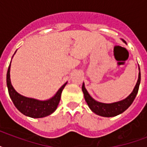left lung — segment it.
I'll list each match as a JSON object with an SVG mask.
<instances>
[{"label": "left lung", "instance_id": "1", "mask_svg": "<svg viewBox=\"0 0 147 147\" xmlns=\"http://www.w3.org/2000/svg\"><path fill=\"white\" fill-rule=\"evenodd\" d=\"M123 42L126 43L124 40H123ZM140 77H141L140 76V69L139 66L138 79H137V84L135 85L133 92L123 100L113 103H102L94 100L88 92L87 89L85 87V83L83 82L82 90L84 94L85 101L88 105L90 109L92 111V112H94V114H98L99 116L111 117H115L117 115H119V114H122L123 111H125L131 105L133 101L134 100L135 98L137 96V92H138V90H139V86L140 84Z\"/></svg>", "mask_w": 147, "mask_h": 147}]
</instances>
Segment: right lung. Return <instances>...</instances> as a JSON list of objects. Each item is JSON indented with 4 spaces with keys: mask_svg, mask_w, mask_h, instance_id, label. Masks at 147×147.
Listing matches in <instances>:
<instances>
[{
    "mask_svg": "<svg viewBox=\"0 0 147 147\" xmlns=\"http://www.w3.org/2000/svg\"><path fill=\"white\" fill-rule=\"evenodd\" d=\"M10 64H11V62L8 67L7 72V86L10 98H11L17 109L20 112H21L23 114L32 118H41V117L49 116L51 114H53L57 108L60 98H61L62 90L66 85L67 82L65 83L64 85L58 90L57 92L54 94V96L47 100H41L36 99V98L23 96L13 88L11 84L10 75Z\"/></svg>",
    "mask_w": 147,
    "mask_h": 147,
    "instance_id": "obj_1",
    "label": "right lung"
}]
</instances>
